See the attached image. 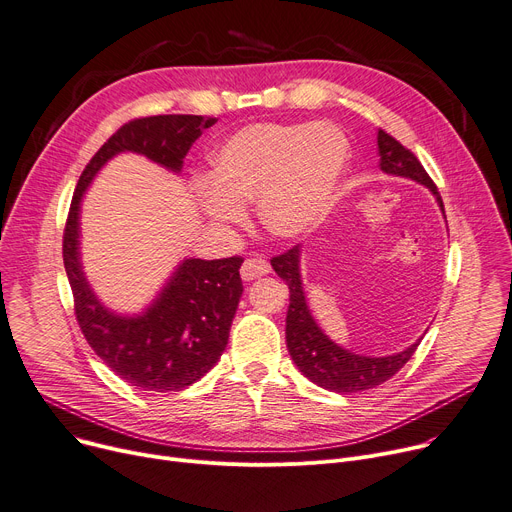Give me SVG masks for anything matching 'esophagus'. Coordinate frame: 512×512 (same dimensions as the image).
<instances>
[{"label":"esophagus","instance_id":"esophagus-1","mask_svg":"<svg viewBox=\"0 0 512 512\" xmlns=\"http://www.w3.org/2000/svg\"><path fill=\"white\" fill-rule=\"evenodd\" d=\"M271 271V265L261 259V257H255V259H245L243 267H241V278L245 282H251V280H257L261 276H267Z\"/></svg>","mask_w":512,"mask_h":512}]
</instances>
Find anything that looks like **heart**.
<instances>
[{"label": "heart", "instance_id": "heart-1", "mask_svg": "<svg viewBox=\"0 0 512 512\" xmlns=\"http://www.w3.org/2000/svg\"><path fill=\"white\" fill-rule=\"evenodd\" d=\"M352 148L333 123H253L212 154V181L195 183L201 214L220 228L245 220L257 201L261 226L282 241L313 232L331 212Z\"/></svg>", "mask_w": 512, "mask_h": 512}]
</instances>
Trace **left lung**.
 <instances>
[{
    "label": "left lung",
    "instance_id": "1",
    "mask_svg": "<svg viewBox=\"0 0 512 512\" xmlns=\"http://www.w3.org/2000/svg\"><path fill=\"white\" fill-rule=\"evenodd\" d=\"M377 140L383 173L424 185L434 195L442 216H445L440 193L436 191V185L430 181L418 158L410 150H405L383 129H379ZM300 257L302 247H294L288 253L271 259V267H274L276 274L290 288V306L286 315V346L298 370L311 383L335 393H358L389 381L414 356L422 337L416 339L412 346L389 356L356 354L335 344L317 325L309 309V302H306L300 274Z\"/></svg>",
    "mask_w": 512,
    "mask_h": 512
}]
</instances>
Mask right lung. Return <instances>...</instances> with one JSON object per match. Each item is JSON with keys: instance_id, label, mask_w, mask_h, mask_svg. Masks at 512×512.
<instances>
[{"instance_id": "add662e5", "label": "right lung", "mask_w": 512, "mask_h": 512, "mask_svg": "<svg viewBox=\"0 0 512 512\" xmlns=\"http://www.w3.org/2000/svg\"><path fill=\"white\" fill-rule=\"evenodd\" d=\"M216 119L156 115L123 125L84 168L63 234V263L80 329L96 356L125 383L144 391H181L220 360L243 296L241 257L177 263L140 313L113 311L98 298L82 263V199L96 175L119 154L146 156L181 175L185 156Z\"/></svg>"}]
</instances>
